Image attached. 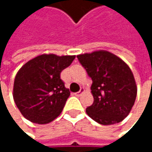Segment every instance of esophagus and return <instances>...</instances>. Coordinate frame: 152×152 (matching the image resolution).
Listing matches in <instances>:
<instances>
[{"label":"esophagus","mask_w":152,"mask_h":152,"mask_svg":"<svg viewBox=\"0 0 152 152\" xmlns=\"http://www.w3.org/2000/svg\"><path fill=\"white\" fill-rule=\"evenodd\" d=\"M83 92H84V88H81V89H80V91H79L78 92H76V96H81Z\"/></svg>","instance_id":"obj_1"}]
</instances>
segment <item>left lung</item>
Wrapping results in <instances>:
<instances>
[{"label": "left lung", "instance_id": "left-lung-1", "mask_svg": "<svg viewBox=\"0 0 152 152\" xmlns=\"http://www.w3.org/2000/svg\"><path fill=\"white\" fill-rule=\"evenodd\" d=\"M77 58L92 80L91 90L94 102L86 108L87 114L102 125L123 121L130 113L137 94L130 68L106 50L79 54Z\"/></svg>", "mask_w": 152, "mask_h": 152}]
</instances>
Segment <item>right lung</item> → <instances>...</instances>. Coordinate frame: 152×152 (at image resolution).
<instances>
[{"mask_svg":"<svg viewBox=\"0 0 152 152\" xmlns=\"http://www.w3.org/2000/svg\"><path fill=\"white\" fill-rule=\"evenodd\" d=\"M76 55L40 54L27 61L16 73L13 98L23 116L33 123L46 124L61 113L69 90L61 79Z\"/></svg>","mask_w":152,"mask_h":152,"instance_id":"1","label":"right lung"}]
</instances>
